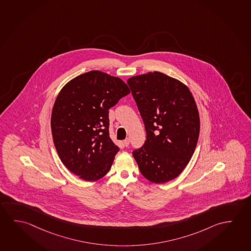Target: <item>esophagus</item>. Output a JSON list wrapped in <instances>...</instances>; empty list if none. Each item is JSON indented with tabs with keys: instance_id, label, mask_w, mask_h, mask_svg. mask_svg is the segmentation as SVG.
I'll use <instances>...</instances> for the list:
<instances>
[{
	"instance_id": "1",
	"label": "esophagus",
	"mask_w": 251,
	"mask_h": 251,
	"mask_svg": "<svg viewBox=\"0 0 251 251\" xmlns=\"http://www.w3.org/2000/svg\"><path fill=\"white\" fill-rule=\"evenodd\" d=\"M129 144H130V139H129V138H126V139L124 140V145H125L126 147H128Z\"/></svg>"
}]
</instances>
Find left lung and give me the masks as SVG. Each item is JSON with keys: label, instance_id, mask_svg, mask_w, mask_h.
<instances>
[{"label": "left lung", "instance_id": "obj_1", "mask_svg": "<svg viewBox=\"0 0 251 251\" xmlns=\"http://www.w3.org/2000/svg\"><path fill=\"white\" fill-rule=\"evenodd\" d=\"M143 120L147 139L132 151L145 178L156 184L174 179L194 154L200 134V117L189 89L161 72H148L127 80Z\"/></svg>", "mask_w": 251, "mask_h": 251}]
</instances>
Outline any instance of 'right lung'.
Here are the masks:
<instances>
[{
    "mask_svg": "<svg viewBox=\"0 0 251 251\" xmlns=\"http://www.w3.org/2000/svg\"><path fill=\"white\" fill-rule=\"evenodd\" d=\"M130 93L122 80L92 71L64 85L52 109L53 142L61 161L88 181L112 167L120 148L109 133V109Z\"/></svg>",
    "mask_w": 251,
    "mask_h": 251,
    "instance_id": "add662e5",
    "label": "right lung"
}]
</instances>
